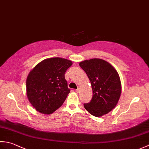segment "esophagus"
Instances as JSON below:
<instances>
[{
  "label": "esophagus",
  "instance_id": "esophagus-1",
  "mask_svg": "<svg viewBox=\"0 0 149 149\" xmlns=\"http://www.w3.org/2000/svg\"><path fill=\"white\" fill-rule=\"evenodd\" d=\"M79 91H80V90H79V88H77V90H75V91H76L77 93H79Z\"/></svg>",
  "mask_w": 149,
  "mask_h": 149
}]
</instances>
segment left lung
<instances>
[{"label":"left lung","mask_w":149,"mask_h":149,"mask_svg":"<svg viewBox=\"0 0 149 149\" xmlns=\"http://www.w3.org/2000/svg\"><path fill=\"white\" fill-rule=\"evenodd\" d=\"M79 66L90 81L93 97L90 102L84 104L91 115L102 116L114 109L122 92V85L118 72L105 60L94 58L84 60Z\"/></svg>","instance_id":"left-lung-1"}]
</instances>
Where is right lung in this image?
<instances>
[{"label": "right lung", "instance_id": "right-lung-1", "mask_svg": "<svg viewBox=\"0 0 149 149\" xmlns=\"http://www.w3.org/2000/svg\"><path fill=\"white\" fill-rule=\"evenodd\" d=\"M72 65L70 60L52 58L31 70L26 80L27 96L38 111L50 115L63 105L70 91L65 74Z\"/></svg>", "mask_w": 149, "mask_h": 149}]
</instances>
